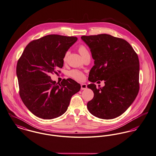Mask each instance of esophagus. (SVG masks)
Instances as JSON below:
<instances>
[{
    "mask_svg": "<svg viewBox=\"0 0 156 156\" xmlns=\"http://www.w3.org/2000/svg\"><path fill=\"white\" fill-rule=\"evenodd\" d=\"M87 88V85L85 83H81V89L82 90H86Z\"/></svg>",
    "mask_w": 156,
    "mask_h": 156,
    "instance_id": "obj_1",
    "label": "esophagus"
}]
</instances>
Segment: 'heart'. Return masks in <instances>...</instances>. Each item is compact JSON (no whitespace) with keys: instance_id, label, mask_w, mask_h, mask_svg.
<instances>
[{"instance_id":"1","label":"heart","mask_w":156,"mask_h":156,"mask_svg":"<svg viewBox=\"0 0 156 156\" xmlns=\"http://www.w3.org/2000/svg\"><path fill=\"white\" fill-rule=\"evenodd\" d=\"M78 51H79V52L80 53V54L82 55L83 59L87 55H90V53H89V51H88V49L87 48L86 46L83 45H81L80 46H79ZM69 54V51H67L65 52L64 56V58H63V60H64V62L66 61ZM69 75L73 79H75V80H78V81L83 80L84 79V77H85L84 74L82 72H81L80 71H78L76 69H73V70L70 71L69 72Z\"/></svg>"}]
</instances>
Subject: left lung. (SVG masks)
Masks as SVG:
<instances>
[{"mask_svg": "<svg viewBox=\"0 0 156 156\" xmlns=\"http://www.w3.org/2000/svg\"><path fill=\"white\" fill-rule=\"evenodd\" d=\"M91 49L94 65L90 72L88 88L94 97L87 103L88 111L102 119H112L123 114L139 91V59L126 40L107 34L82 36ZM105 81L98 89L93 83Z\"/></svg>", "mask_w": 156, "mask_h": 156, "instance_id": "left-lung-1", "label": "left lung"}]
</instances>
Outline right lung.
Returning <instances> with one entry per match:
<instances>
[{
    "label": "right lung",
    "mask_w": 156,
    "mask_h": 156,
    "mask_svg": "<svg viewBox=\"0 0 156 156\" xmlns=\"http://www.w3.org/2000/svg\"><path fill=\"white\" fill-rule=\"evenodd\" d=\"M77 39L48 35L30 42L19 58L16 66L19 95L37 117L50 119L61 116L72 96L80 90V84L71 78L56 83L50 76L61 73L65 54Z\"/></svg>",
    "instance_id": "1"
}]
</instances>
